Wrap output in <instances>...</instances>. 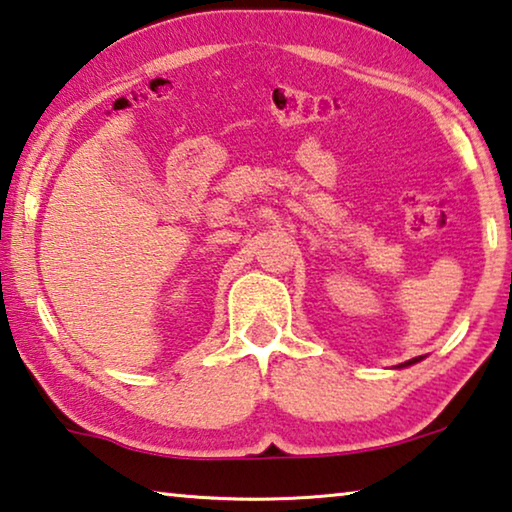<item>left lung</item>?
<instances>
[{
	"label": "left lung",
	"mask_w": 512,
	"mask_h": 512,
	"mask_svg": "<svg viewBox=\"0 0 512 512\" xmlns=\"http://www.w3.org/2000/svg\"><path fill=\"white\" fill-rule=\"evenodd\" d=\"M418 361H421V358H411V361H407L404 365H411V363H418Z\"/></svg>",
	"instance_id": "1"
}]
</instances>
